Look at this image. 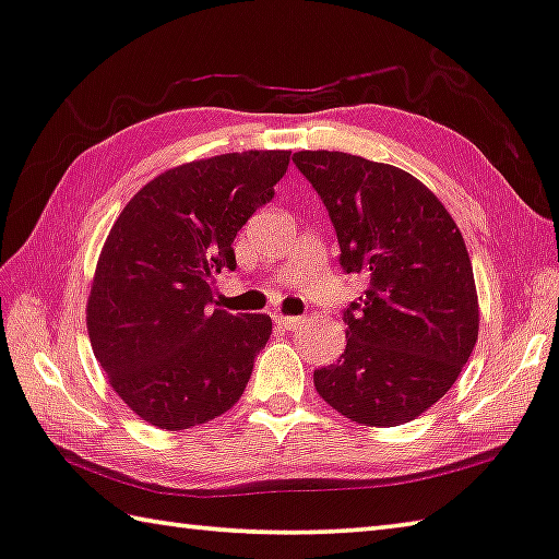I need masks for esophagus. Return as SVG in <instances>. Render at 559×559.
<instances>
[{"mask_svg":"<svg viewBox=\"0 0 559 559\" xmlns=\"http://www.w3.org/2000/svg\"><path fill=\"white\" fill-rule=\"evenodd\" d=\"M271 318H273V323H278L281 328H286V330L300 325V318L298 316H283V313H278V310Z\"/></svg>","mask_w":559,"mask_h":559,"instance_id":"esophagus-1","label":"esophagus"}]
</instances>
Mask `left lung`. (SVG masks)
<instances>
[{
  "label": "left lung",
  "instance_id": "obj_1",
  "mask_svg": "<svg viewBox=\"0 0 559 559\" xmlns=\"http://www.w3.org/2000/svg\"><path fill=\"white\" fill-rule=\"evenodd\" d=\"M293 163L325 204L340 266L367 276L343 313L345 353L316 370V390L357 424L400 427L451 390L476 347L466 243L433 192L400 167L328 150Z\"/></svg>",
  "mask_w": 559,
  "mask_h": 559
}]
</instances>
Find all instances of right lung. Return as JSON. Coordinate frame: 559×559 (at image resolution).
<instances>
[{"label": "right lung", "mask_w": 559, "mask_h": 559, "mask_svg": "<svg viewBox=\"0 0 559 559\" xmlns=\"http://www.w3.org/2000/svg\"><path fill=\"white\" fill-rule=\"evenodd\" d=\"M288 150L167 169L132 197L103 246L86 308L93 355L140 419L179 431L229 412L271 337L263 313L212 308L236 231L273 200Z\"/></svg>", "instance_id": "add662e5"}]
</instances>
